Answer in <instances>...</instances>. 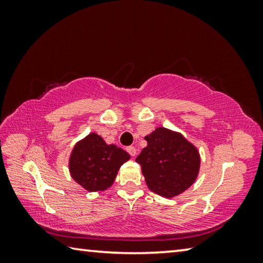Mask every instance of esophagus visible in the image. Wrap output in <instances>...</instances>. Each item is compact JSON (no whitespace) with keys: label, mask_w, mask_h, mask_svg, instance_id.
<instances>
[{"label":"esophagus","mask_w":263,"mask_h":263,"mask_svg":"<svg viewBox=\"0 0 263 263\" xmlns=\"http://www.w3.org/2000/svg\"><path fill=\"white\" fill-rule=\"evenodd\" d=\"M126 151H127V153L131 155V157H135V155L137 154V151H136L135 147H133V146H128V147L126 148Z\"/></svg>","instance_id":"34e87169"}]
</instances>
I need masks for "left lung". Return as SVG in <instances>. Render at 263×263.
I'll use <instances>...</instances> for the list:
<instances>
[{"instance_id": "1", "label": "left lung", "mask_w": 263, "mask_h": 263, "mask_svg": "<svg viewBox=\"0 0 263 263\" xmlns=\"http://www.w3.org/2000/svg\"><path fill=\"white\" fill-rule=\"evenodd\" d=\"M145 139L147 146L136 161L141 166L149 190L171 198L188 189L201 164L197 148L181 133L164 127L155 128Z\"/></svg>"}]
</instances>
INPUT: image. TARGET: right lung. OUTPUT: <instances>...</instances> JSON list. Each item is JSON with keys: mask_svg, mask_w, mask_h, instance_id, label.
<instances>
[{"mask_svg": "<svg viewBox=\"0 0 263 263\" xmlns=\"http://www.w3.org/2000/svg\"><path fill=\"white\" fill-rule=\"evenodd\" d=\"M130 159L125 151L108 145L96 133L79 141L69 158L73 179L88 191H103L114 183L122 164Z\"/></svg>", "mask_w": 263, "mask_h": 263, "instance_id": "right-lung-1", "label": "right lung"}]
</instances>
